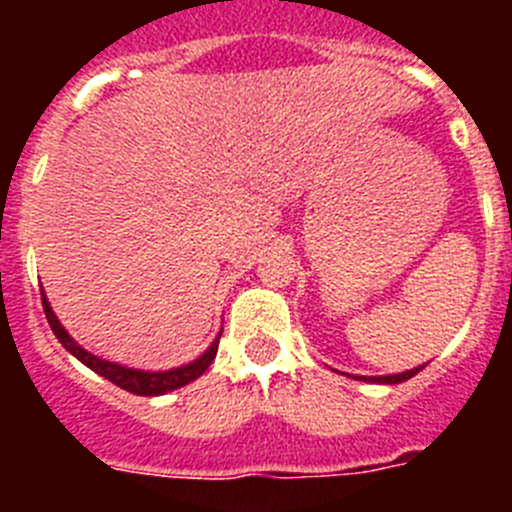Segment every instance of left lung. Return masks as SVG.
Listing matches in <instances>:
<instances>
[{"instance_id":"1","label":"left lung","mask_w":512,"mask_h":512,"mask_svg":"<svg viewBox=\"0 0 512 512\" xmlns=\"http://www.w3.org/2000/svg\"><path fill=\"white\" fill-rule=\"evenodd\" d=\"M420 369H423V366H415V369H410V372H402V374H387V377H356V379H364V382H377V384H400V382H405V379L415 377Z\"/></svg>"}]
</instances>
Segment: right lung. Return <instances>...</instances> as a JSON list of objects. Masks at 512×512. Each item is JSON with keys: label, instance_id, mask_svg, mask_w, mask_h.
I'll use <instances>...</instances> for the list:
<instances>
[{"label": "right lung", "instance_id": "right-lung-1", "mask_svg": "<svg viewBox=\"0 0 512 512\" xmlns=\"http://www.w3.org/2000/svg\"><path fill=\"white\" fill-rule=\"evenodd\" d=\"M40 297H43V310H45V318H48V325H51V330L56 333V338L61 341V346L66 348L69 354H74L81 364L89 366V369H92V372H97L99 377L110 379L112 384H117V387H122V390H128V392H133V395H143V397L166 395V392L179 390V387H184V384H189V382H194L197 377H202V374L207 372V366L212 364V359H215L217 343H220V333H223V330L217 333V338L212 341V346L207 348L200 359L189 361V364H184V366H176V369H169V372H143V369H130V366L115 364V361H104V359H99V356L89 354L87 348H81L79 343H76L74 338L66 333V328H63L61 320L56 318V312H53L51 302H48V297H45L43 289H40Z\"/></svg>", "mask_w": 512, "mask_h": 512}]
</instances>
